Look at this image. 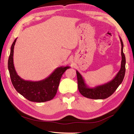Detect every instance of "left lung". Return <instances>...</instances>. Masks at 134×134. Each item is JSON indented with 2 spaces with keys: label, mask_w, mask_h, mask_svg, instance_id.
I'll return each instance as SVG.
<instances>
[{
  "label": "left lung",
  "mask_w": 134,
  "mask_h": 134,
  "mask_svg": "<svg viewBox=\"0 0 134 134\" xmlns=\"http://www.w3.org/2000/svg\"><path fill=\"white\" fill-rule=\"evenodd\" d=\"M120 38L121 43V55L122 61L121 69L118 72L116 76L112 80L104 85L97 86L94 87H89L86 85L85 80L77 70H76L77 77L78 89L80 93L87 98L92 99H104L111 96L119 86L122 83L125 74L126 60L123 52L124 44L122 39Z\"/></svg>",
  "instance_id": "1"
}]
</instances>
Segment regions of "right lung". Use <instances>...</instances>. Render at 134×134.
<instances>
[{"instance_id":"right-lung-1","label":"right lung","mask_w":134,"mask_h":134,"mask_svg":"<svg viewBox=\"0 0 134 134\" xmlns=\"http://www.w3.org/2000/svg\"><path fill=\"white\" fill-rule=\"evenodd\" d=\"M16 39L11 46L8 60V70L13 87L19 93L29 101L41 103L53 99L57 92L62 75L70 67L62 66L57 68L48 77L40 81L24 80L18 75L13 64V49Z\"/></svg>"}]
</instances>
